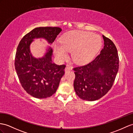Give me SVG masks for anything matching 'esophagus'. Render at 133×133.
I'll list each match as a JSON object with an SVG mask.
<instances>
[{
    "label": "esophagus",
    "mask_w": 133,
    "mask_h": 133,
    "mask_svg": "<svg viewBox=\"0 0 133 133\" xmlns=\"http://www.w3.org/2000/svg\"><path fill=\"white\" fill-rule=\"evenodd\" d=\"M72 69H73L72 67H71V66H69V65H66L65 69V72H66V71H68V70H72Z\"/></svg>",
    "instance_id": "34e87169"
}]
</instances>
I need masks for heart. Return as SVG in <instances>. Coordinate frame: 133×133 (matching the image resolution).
<instances>
[{
    "label": "heart",
    "instance_id": "b5f03b06",
    "mask_svg": "<svg viewBox=\"0 0 133 133\" xmlns=\"http://www.w3.org/2000/svg\"><path fill=\"white\" fill-rule=\"evenodd\" d=\"M60 44L55 43L52 48L55 55L60 61L65 60L68 52H72V59L77 63H85L91 60L101 46V39L90 32L72 31L65 34L60 39Z\"/></svg>",
    "mask_w": 133,
    "mask_h": 133
}]
</instances>
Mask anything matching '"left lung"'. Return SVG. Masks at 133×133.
<instances>
[{"instance_id":"obj_1","label":"left lung","mask_w":133,"mask_h":133,"mask_svg":"<svg viewBox=\"0 0 133 133\" xmlns=\"http://www.w3.org/2000/svg\"><path fill=\"white\" fill-rule=\"evenodd\" d=\"M104 47L91 63L74 68V88L82 100L94 101L111 89L118 70L117 50L113 42L103 35Z\"/></svg>"}]
</instances>
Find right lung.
<instances>
[{"label": "right lung", "instance_id": "add662e5", "mask_svg": "<svg viewBox=\"0 0 133 133\" xmlns=\"http://www.w3.org/2000/svg\"><path fill=\"white\" fill-rule=\"evenodd\" d=\"M61 30L57 27L36 28L26 34L18 44L15 69L22 87L34 98H47L56 92L64 74L65 65L52 62V50L50 46H48L43 57H34L30 51V44L35 39L39 38L51 44Z\"/></svg>", "mask_w": 133, "mask_h": 133}]
</instances>
